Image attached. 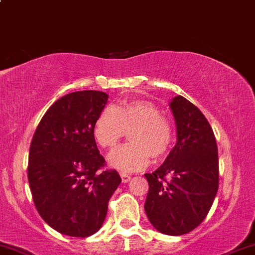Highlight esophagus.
I'll return each instance as SVG.
<instances>
[{
  "instance_id": "34e87169",
  "label": "esophagus",
  "mask_w": 255,
  "mask_h": 255,
  "mask_svg": "<svg viewBox=\"0 0 255 255\" xmlns=\"http://www.w3.org/2000/svg\"><path fill=\"white\" fill-rule=\"evenodd\" d=\"M120 177H121L122 183H128L130 180V178H131L129 174H127V173H121V174H120Z\"/></svg>"
}]
</instances>
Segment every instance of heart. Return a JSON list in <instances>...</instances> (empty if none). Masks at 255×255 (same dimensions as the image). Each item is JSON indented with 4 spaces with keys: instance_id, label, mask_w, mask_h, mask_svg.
I'll use <instances>...</instances> for the list:
<instances>
[{
    "instance_id": "heart-1",
    "label": "heart",
    "mask_w": 255,
    "mask_h": 255,
    "mask_svg": "<svg viewBox=\"0 0 255 255\" xmlns=\"http://www.w3.org/2000/svg\"><path fill=\"white\" fill-rule=\"evenodd\" d=\"M127 131H131V142L108 155L110 166L122 172L142 170L148 166L151 157L164 158L172 145V124L148 101H133L120 109L108 106L95 121L94 136L104 148L115 147Z\"/></svg>"
}]
</instances>
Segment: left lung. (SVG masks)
<instances>
[{
  "mask_svg": "<svg viewBox=\"0 0 255 255\" xmlns=\"http://www.w3.org/2000/svg\"><path fill=\"white\" fill-rule=\"evenodd\" d=\"M170 108L176 121L177 142L154 172L146 173L145 211L158 232L184 235L209 213L219 189V153L209 122L183 96Z\"/></svg>",
  "mask_w": 255,
  "mask_h": 255,
  "instance_id": "1",
  "label": "left lung"
}]
</instances>
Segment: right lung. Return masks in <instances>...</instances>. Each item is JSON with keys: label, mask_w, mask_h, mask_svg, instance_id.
Masks as SVG:
<instances>
[{"label": "right lung", "mask_w": 255, "mask_h": 255, "mask_svg": "<svg viewBox=\"0 0 255 255\" xmlns=\"http://www.w3.org/2000/svg\"><path fill=\"white\" fill-rule=\"evenodd\" d=\"M108 97L95 90L60 97L42 116L30 142L28 182L33 201L41 219L60 234H95L121 183L115 170L101 171L104 158L94 136L95 121Z\"/></svg>", "instance_id": "right-lung-1"}]
</instances>
